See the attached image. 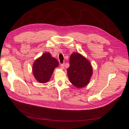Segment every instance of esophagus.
I'll use <instances>...</instances> for the list:
<instances>
[{
  "mask_svg": "<svg viewBox=\"0 0 129 129\" xmlns=\"http://www.w3.org/2000/svg\"><path fill=\"white\" fill-rule=\"evenodd\" d=\"M64 63H63V64H62L60 65V69H62V70H64Z\"/></svg>",
  "mask_w": 129,
  "mask_h": 129,
  "instance_id": "obj_1",
  "label": "esophagus"
}]
</instances>
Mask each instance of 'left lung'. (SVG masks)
<instances>
[{"instance_id": "left-lung-1", "label": "left lung", "mask_w": 129, "mask_h": 129, "mask_svg": "<svg viewBox=\"0 0 129 129\" xmlns=\"http://www.w3.org/2000/svg\"><path fill=\"white\" fill-rule=\"evenodd\" d=\"M67 71L70 82L77 88L86 86L92 75V68L89 61L76 52L71 55L70 67Z\"/></svg>"}]
</instances>
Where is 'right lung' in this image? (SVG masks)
<instances>
[{"instance_id":"1","label":"right lung","mask_w":129,"mask_h":129,"mask_svg":"<svg viewBox=\"0 0 129 129\" xmlns=\"http://www.w3.org/2000/svg\"><path fill=\"white\" fill-rule=\"evenodd\" d=\"M58 66L57 60L52 57L50 53L45 52L34 62L33 75L38 82L46 83L50 80L54 69Z\"/></svg>"}]
</instances>
